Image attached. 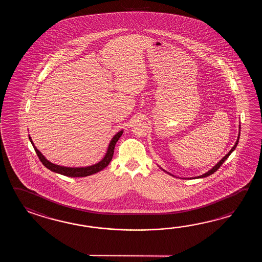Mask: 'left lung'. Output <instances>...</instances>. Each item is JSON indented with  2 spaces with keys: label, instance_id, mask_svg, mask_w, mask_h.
<instances>
[{
  "label": "left lung",
  "instance_id": "obj_1",
  "mask_svg": "<svg viewBox=\"0 0 262 262\" xmlns=\"http://www.w3.org/2000/svg\"><path fill=\"white\" fill-rule=\"evenodd\" d=\"M239 131H241V125H239ZM239 134H241V133H239V135H238V139H237V141H236V142H235V144H234L233 147H232V149H231V150H229V151H228V154H227V155H226V156H224V157H223L222 159H221V160H220V161L218 162L217 164H216V165H215V166H214V167H212V168H211V169H210V170H209V171H207L206 173H204V174H202V175H201V176H198V177H194V178H192V179L205 178V177H208V176H210V175H212V173L215 172V171H216V170H217L218 168H219V167H221V166H222L223 163H224V162L226 161V160H227V159H228V156H230V154H231V152H232V151H233V150H235V148H236V147H237V145H238V142H239ZM160 168H161V167H160ZM162 169H163V168H162ZM163 170H164V169H163ZM164 171H165V172L168 173V172H167V171H166V170H164ZM168 174H170V173H168ZM170 175H171V174H170Z\"/></svg>",
  "mask_w": 262,
  "mask_h": 262
}]
</instances>
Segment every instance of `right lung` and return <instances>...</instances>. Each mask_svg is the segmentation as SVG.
Instances as JSON below:
<instances>
[{
    "label": "right lung",
    "instance_id": "add662e5",
    "mask_svg": "<svg viewBox=\"0 0 262 262\" xmlns=\"http://www.w3.org/2000/svg\"><path fill=\"white\" fill-rule=\"evenodd\" d=\"M123 130H121L120 132H118L113 138H112L110 144H108V148L106 150V155L103 157V159L100 162L96 163L95 165H92L89 167H62L60 165H56L51 162L49 161L48 159H46L39 150H37V148L34 146L33 140L31 139V137L29 136V139L31 141V143L34 146V150L37 154V156L40 159V161L42 162V164L44 165L45 167L49 168L51 171L53 172L59 173L61 175L64 176H68V177H86V176H90L93 175L95 173L99 172L102 169H104L105 167L111 163L112 159V156L114 154V148L115 145L118 141V139L121 138V136L123 135Z\"/></svg>",
    "mask_w": 262,
    "mask_h": 262
}]
</instances>
